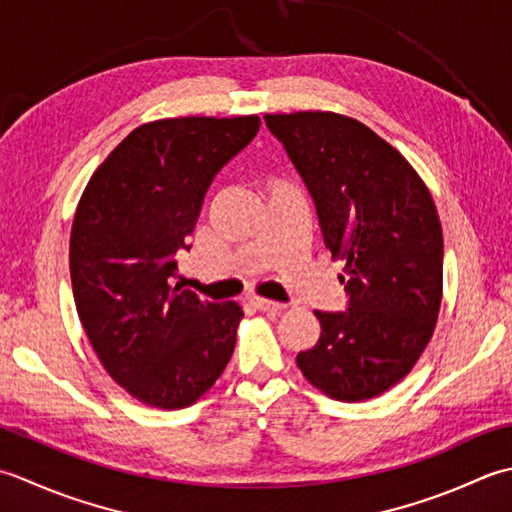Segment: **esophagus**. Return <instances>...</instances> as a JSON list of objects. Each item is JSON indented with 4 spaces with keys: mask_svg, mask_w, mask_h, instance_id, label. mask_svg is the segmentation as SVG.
I'll return each instance as SVG.
<instances>
[{
    "mask_svg": "<svg viewBox=\"0 0 512 512\" xmlns=\"http://www.w3.org/2000/svg\"><path fill=\"white\" fill-rule=\"evenodd\" d=\"M254 307L260 309V311H267V314H278V311H283L285 305L283 302H276V300H267V298H260V296H254L252 298Z\"/></svg>",
    "mask_w": 512,
    "mask_h": 512,
    "instance_id": "obj_1",
    "label": "esophagus"
}]
</instances>
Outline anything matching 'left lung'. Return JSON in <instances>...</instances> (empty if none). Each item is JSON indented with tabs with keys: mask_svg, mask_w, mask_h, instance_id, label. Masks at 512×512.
<instances>
[{
	"mask_svg": "<svg viewBox=\"0 0 512 512\" xmlns=\"http://www.w3.org/2000/svg\"><path fill=\"white\" fill-rule=\"evenodd\" d=\"M314 198L325 245L347 260L344 311H314L322 333L298 353L302 375L333 400L391 389L429 344L442 302V225L404 156L333 112L265 114Z\"/></svg>",
	"mask_w": 512,
	"mask_h": 512,
	"instance_id": "left-lung-1",
	"label": "left lung"
}]
</instances>
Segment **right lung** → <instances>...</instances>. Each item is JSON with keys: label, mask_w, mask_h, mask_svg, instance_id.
<instances>
[{"label": "right lung", "mask_w": 512, "mask_h": 512, "mask_svg": "<svg viewBox=\"0 0 512 512\" xmlns=\"http://www.w3.org/2000/svg\"><path fill=\"white\" fill-rule=\"evenodd\" d=\"M258 128V117L145 123L83 190L70 234L77 314L114 382L150 406L196 402L234 353L243 309L172 283L214 176Z\"/></svg>", "instance_id": "1"}]
</instances>
